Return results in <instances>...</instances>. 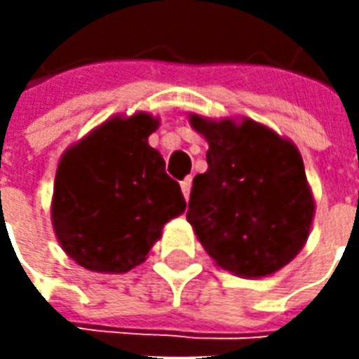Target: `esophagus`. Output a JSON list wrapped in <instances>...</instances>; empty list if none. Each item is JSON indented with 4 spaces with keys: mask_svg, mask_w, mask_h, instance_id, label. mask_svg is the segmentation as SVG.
<instances>
[{
    "mask_svg": "<svg viewBox=\"0 0 359 359\" xmlns=\"http://www.w3.org/2000/svg\"><path fill=\"white\" fill-rule=\"evenodd\" d=\"M182 191H184V198L189 200V191H191V177H186L184 182H182Z\"/></svg>",
    "mask_w": 359,
    "mask_h": 359,
    "instance_id": "esophagus-1",
    "label": "esophagus"
}]
</instances>
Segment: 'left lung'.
<instances>
[{
  "instance_id": "1",
  "label": "left lung",
  "mask_w": 359,
  "mask_h": 359,
  "mask_svg": "<svg viewBox=\"0 0 359 359\" xmlns=\"http://www.w3.org/2000/svg\"><path fill=\"white\" fill-rule=\"evenodd\" d=\"M208 140V172L194 177L187 222L217 266L241 278H264L304 248L313 198L296 145L243 119L191 116Z\"/></svg>"
}]
</instances>
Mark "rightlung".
<instances>
[{
	"mask_svg": "<svg viewBox=\"0 0 359 359\" xmlns=\"http://www.w3.org/2000/svg\"><path fill=\"white\" fill-rule=\"evenodd\" d=\"M156 128L147 114L109 119L60 161L51 219L63 252L81 268L130 271L163 226L184 214L182 187L147 144Z\"/></svg>",
	"mask_w": 359,
	"mask_h": 359,
	"instance_id": "1",
	"label": "right lung"
}]
</instances>
